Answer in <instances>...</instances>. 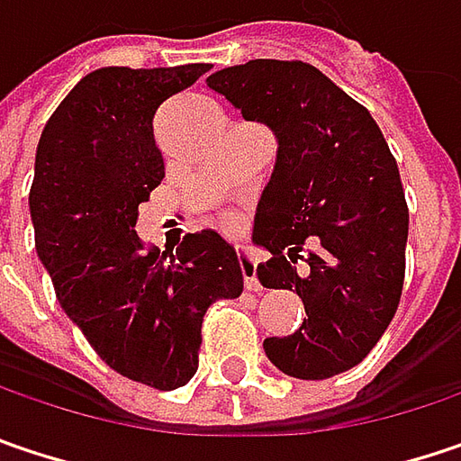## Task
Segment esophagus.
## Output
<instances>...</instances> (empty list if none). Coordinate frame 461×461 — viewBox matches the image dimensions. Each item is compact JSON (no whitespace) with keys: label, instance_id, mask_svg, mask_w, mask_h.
<instances>
[{"label":"esophagus","instance_id":"34e87169","mask_svg":"<svg viewBox=\"0 0 461 461\" xmlns=\"http://www.w3.org/2000/svg\"><path fill=\"white\" fill-rule=\"evenodd\" d=\"M237 258H240V268H242L245 286H248L250 292H260V282H258V276H256V260L248 256L245 250H242V253H237Z\"/></svg>","mask_w":461,"mask_h":461}]
</instances>
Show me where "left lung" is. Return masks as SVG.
<instances>
[{"label":"left lung","instance_id":"1","mask_svg":"<svg viewBox=\"0 0 461 461\" xmlns=\"http://www.w3.org/2000/svg\"><path fill=\"white\" fill-rule=\"evenodd\" d=\"M205 86L276 138L253 227L271 258L256 274L268 289L297 292L308 318L263 341L268 360L303 381L355 367L392 323L404 285L410 211L381 127L308 62L250 59Z\"/></svg>","mask_w":461,"mask_h":461}]
</instances>
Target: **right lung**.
I'll use <instances>...</instances> for the list:
<instances>
[{"instance_id": "add662e5", "label": "right lung", "mask_w": 461, "mask_h": 461, "mask_svg": "<svg viewBox=\"0 0 461 461\" xmlns=\"http://www.w3.org/2000/svg\"><path fill=\"white\" fill-rule=\"evenodd\" d=\"M208 69L86 75L43 127L28 195L62 311L106 366L158 392L195 375L208 305L242 294L240 260L219 231L187 234L164 253L135 231L138 205L164 179L153 114Z\"/></svg>"}]
</instances>
